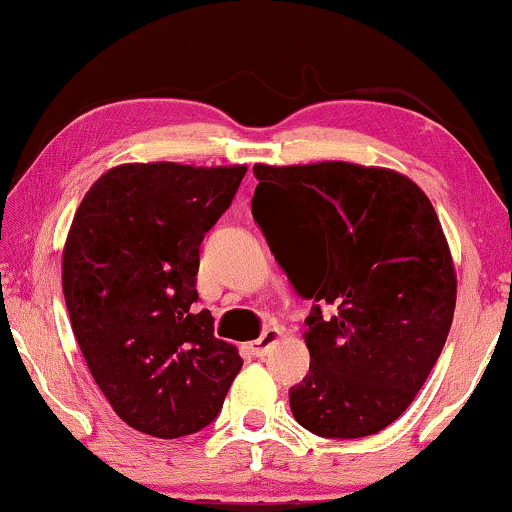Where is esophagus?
Segmentation results:
<instances>
[{
    "instance_id": "esophagus-1",
    "label": "esophagus",
    "mask_w": 512,
    "mask_h": 512,
    "mask_svg": "<svg viewBox=\"0 0 512 512\" xmlns=\"http://www.w3.org/2000/svg\"><path fill=\"white\" fill-rule=\"evenodd\" d=\"M279 340H282V328H277V326L265 328L261 338L249 342V352L254 356H265V354H270V349L275 347Z\"/></svg>"
}]
</instances>
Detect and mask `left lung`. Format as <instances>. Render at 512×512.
<instances>
[{"mask_svg": "<svg viewBox=\"0 0 512 512\" xmlns=\"http://www.w3.org/2000/svg\"><path fill=\"white\" fill-rule=\"evenodd\" d=\"M251 214L277 263L314 305L310 373L289 389L300 426L363 438L396 422L450 333L457 275L431 200L387 167L342 160L254 165Z\"/></svg>", "mask_w": 512, "mask_h": 512, "instance_id": "left-lung-1", "label": "left lung"}]
</instances>
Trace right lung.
<instances>
[{"instance_id":"obj_1","label":"right lung","mask_w":512,"mask_h":512,"mask_svg":"<svg viewBox=\"0 0 512 512\" xmlns=\"http://www.w3.org/2000/svg\"><path fill=\"white\" fill-rule=\"evenodd\" d=\"M247 165L125 163L90 186L62 251V291L90 375L132 429L181 438L219 415L242 359L198 310L200 242Z\"/></svg>"}]
</instances>
